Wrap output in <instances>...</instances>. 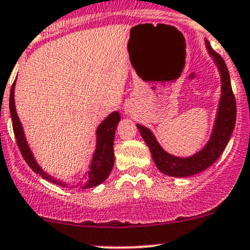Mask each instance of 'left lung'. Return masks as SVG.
I'll list each match as a JSON object with an SVG mask.
<instances>
[{
	"label": "left lung",
	"instance_id": "left-lung-1",
	"mask_svg": "<svg viewBox=\"0 0 250 250\" xmlns=\"http://www.w3.org/2000/svg\"><path fill=\"white\" fill-rule=\"evenodd\" d=\"M208 53L218 68L221 76V97H219L217 112L213 121L212 131L205 146L190 156H175L167 153L156 140L152 130L142 125H136L140 134L149 147L152 158L161 173L169 177H191L204 171L212 165L223 153L228 145L236 122V102L232 94L229 71L226 62L212 48L210 42L205 40Z\"/></svg>",
	"mask_w": 250,
	"mask_h": 250
}]
</instances>
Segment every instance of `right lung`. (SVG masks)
<instances>
[{
    "mask_svg": "<svg viewBox=\"0 0 250 250\" xmlns=\"http://www.w3.org/2000/svg\"><path fill=\"white\" fill-rule=\"evenodd\" d=\"M15 83L14 82L12 89H10V97H9V110L12 115L13 121V129L15 134L16 142L20 148V152L22 154L23 159L28 166L37 174H40L43 179L48 182L56 184V185L62 186V188H68V185L62 180L57 179L52 177L48 173H46L42 168L39 166V164L35 160L33 152L29 147L28 142L24 135L23 127L21 125V121L19 119L18 112L15 108V98H14V90H15ZM121 120L119 111H112L108 116L104 119L101 125L96 129V148L94 155H92L91 163H90L89 171L85 173V180L82 184V188H90L102 184L110 174L112 166H114L115 156H114V138L115 131H116L117 125Z\"/></svg>",
    "mask_w": 250,
    "mask_h": 250,
    "instance_id": "add662e5",
    "label": "right lung"
}]
</instances>
